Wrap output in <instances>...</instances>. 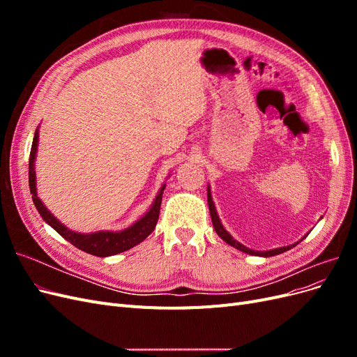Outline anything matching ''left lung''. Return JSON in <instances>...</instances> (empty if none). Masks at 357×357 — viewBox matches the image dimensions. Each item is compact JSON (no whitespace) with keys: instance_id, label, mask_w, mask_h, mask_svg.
<instances>
[{"instance_id":"left-lung-1","label":"left lung","mask_w":357,"mask_h":357,"mask_svg":"<svg viewBox=\"0 0 357 357\" xmlns=\"http://www.w3.org/2000/svg\"><path fill=\"white\" fill-rule=\"evenodd\" d=\"M207 201H208V208H210V214H211V222H213V226H214L215 232H218V235L220 236V238H222L225 243H228L229 245H232V247H235V248H238V250H241V252H244V253L268 257V256H275V255H280V253H284V252L289 250V248L295 247V245L298 244V243H295V244H291V245L278 247V248H273V250H266V252H256V250H252V248H248V247L243 245L241 243L234 240L232 235L223 228V225H222V222H220V219H219V215H218V211H215V207H214V202H213V198H211V192H210V186H208V189H207ZM304 238H305V236H304Z\"/></svg>"}]
</instances>
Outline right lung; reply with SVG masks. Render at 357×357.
I'll use <instances>...</instances> for the list:
<instances>
[{
	"label": "right lung",
	"instance_id": "obj_1",
	"mask_svg": "<svg viewBox=\"0 0 357 357\" xmlns=\"http://www.w3.org/2000/svg\"><path fill=\"white\" fill-rule=\"evenodd\" d=\"M37 146H38V129H36L34 139H32L31 153H29V190L32 193V201H34L36 208L38 210L43 220L49 223L52 228L62 236V238H66L74 247L80 248V250L86 253L98 256V257H105V256H113V255L129 250V248H132L134 245L144 241L147 236L153 232L159 219L162 193H164L165 185L162 186L160 190L158 192V195L150 210L143 215L142 219L137 220L132 226H129V228L123 231H119V232L98 231L92 234H80V232L70 231L66 225H62L55 215L45 207V204L41 202V199L37 195V186H36L37 181H36V168H34Z\"/></svg>",
	"mask_w": 357,
	"mask_h": 357
}]
</instances>
